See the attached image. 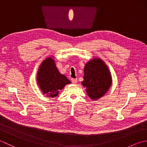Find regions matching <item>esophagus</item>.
I'll use <instances>...</instances> for the list:
<instances>
[{
  "label": "esophagus",
  "instance_id": "34e87169",
  "mask_svg": "<svg viewBox=\"0 0 147 147\" xmlns=\"http://www.w3.org/2000/svg\"><path fill=\"white\" fill-rule=\"evenodd\" d=\"M71 82H72V83H74V84H76L77 82H78V80H77V79L72 78V79H71Z\"/></svg>",
  "mask_w": 147,
  "mask_h": 147
}]
</instances>
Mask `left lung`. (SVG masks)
<instances>
[{
    "label": "left lung",
    "mask_w": 147,
    "mask_h": 147,
    "mask_svg": "<svg viewBox=\"0 0 147 147\" xmlns=\"http://www.w3.org/2000/svg\"><path fill=\"white\" fill-rule=\"evenodd\" d=\"M83 86L89 97L93 100L102 97L112 83V75L105 62L98 57H93L84 67Z\"/></svg>",
    "instance_id": "left-lung-1"
}]
</instances>
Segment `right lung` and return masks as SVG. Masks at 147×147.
<instances>
[{
  "mask_svg": "<svg viewBox=\"0 0 147 147\" xmlns=\"http://www.w3.org/2000/svg\"><path fill=\"white\" fill-rule=\"evenodd\" d=\"M54 58L51 56L43 60L36 74V82L40 90L43 95L51 98L58 96L59 91L71 83L66 76L59 71Z\"/></svg>",
  "mask_w": 147,
  "mask_h": 147,
  "instance_id": "right-lung-1",
  "label": "right lung"
}]
</instances>
